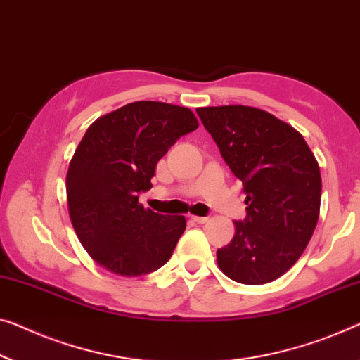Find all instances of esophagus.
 Instances as JSON below:
<instances>
[{"mask_svg": "<svg viewBox=\"0 0 360 360\" xmlns=\"http://www.w3.org/2000/svg\"><path fill=\"white\" fill-rule=\"evenodd\" d=\"M191 218H192V221H195V223H198V224H203V223L208 221L207 217H194V214H192Z\"/></svg>", "mask_w": 360, "mask_h": 360, "instance_id": "34e87169", "label": "esophagus"}]
</instances>
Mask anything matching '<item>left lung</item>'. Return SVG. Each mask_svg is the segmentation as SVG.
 I'll return each instance as SVG.
<instances>
[{
    "instance_id": "8db88e82",
    "label": "left lung",
    "mask_w": 360,
    "mask_h": 360,
    "mask_svg": "<svg viewBox=\"0 0 360 360\" xmlns=\"http://www.w3.org/2000/svg\"><path fill=\"white\" fill-rule=\"evenodd\" d=\"M197 115L248 195V217L234 221L231 243L217 250L219 270L243 284L276 280L299 260L317 226V160L296 129L264 110L205 106Z\"/></svg>"
}]
</instances>
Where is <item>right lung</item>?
I'll return each instance as SVG.
<instances>
[{
	"label": "right lung",
	"mask_w": 360,
	"mask_h": 360,
	"mask_svg": "<svg viewBox=\"0 0 360 360\" xmlns=\"http://www.w3.org/2000/svg\"><path fill=\"white\" fill-rule=\"evenodd\" d=\"M198 127L189 108L134 101L101 116L85 132L66 176L69 217L80 244L100 266L121 276L158 270L186 229L182 214L143 208L160 158Z\"/></svg>",
	"instance_id": "add662e5"
}]
</instances>
